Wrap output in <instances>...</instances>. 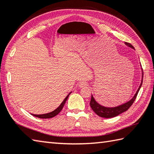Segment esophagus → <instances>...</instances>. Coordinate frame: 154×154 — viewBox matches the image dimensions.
Here are the masks:
<instances>
[{"label": "esophagus", "instance_id": "34e87169", "mask_svg": "<svg viewBox=\"0 0 154 154\" xmlns=\"http://www.w3.org/2000/svg\"><path fill=\"white\" fill-rule=\"evenodd\" d=\"M86 85L87 84L86 82H80L78 84V87H80V88H83V87H85Z\"/></svg>", "mask_w": 154, "mask_h": 154}]
</instances>
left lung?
<instances>
[{
	"instance_id": "1",
	"label": "left lung",
	"mask_w": 154,
	"mask_h": 154,
	"mask_svg": "<svg viewBox=\"0 0 154 154\" xmlns=\"http://www.w3.org/2000/svg\"><path fill=\"white\" fill-rule=\"evenodd\" d=\"M125 45L128 47L131 48L132 49H134V48L133 47V45L131 44H130L129 43H125ZM142 69V68H141ZM141 82L140 86L137 89V92L135 94V95L133 96V97L131 98V100L127 101V102L125 103L122 104H120V105L117 106H114V107H107V106H104L101 105L100 104L98 103V102L96 101L94 99V98L93 97V96H91V102H90V105H91V107L92 109L93 110L94 112L97 114V115L99 116L100 117H103V118H112L115 117L116 116H117L121 114L124 112H125L129 109V107L132 105V104L134 102L136 97L138 94L139 91H140L141 86L142 85V82H143V70L141 69Z\"/></svg>"
}]
</instances>
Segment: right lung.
Segmentation results:
<instances>
[{"label": "right lung", "mask_w": 154, "mask_h": 154, "mask_svg": "<svg viewBox=\"0 0 154 154\" xmlns=\"http://www.w3.org/2000/svg\"><path fill=\"white\" fill-rule=\"evenodd\" d=\"M70 93H72V92H69L67 97H66L64 98V100H63V102L60 104V105L57 107L56 109H55L54 111H51L50 112H48V113H45V114H42V115H35V114H31V115L33 116H35V117H38L40 119H50V118H52V117H55V116H56L61 111H62V109H63V106H64V104L66 103V101L67 100L69 95L70 94Z\"/></svg>", "instance_id": "1"}]
</instances>
